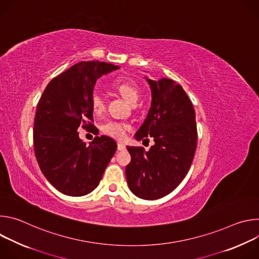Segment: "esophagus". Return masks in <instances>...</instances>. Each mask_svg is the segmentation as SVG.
Wrapping results in <instances>:
<instances>
[{
  "label": "esophagus",
  "instance_id": "obj_1",
  "mask_svg": "<svg viewBox=\"0 0 259 259\" xmlns=\"http://www.w3.org/2000/svg\"><path fill=\"white\" fill-rule=\"evenodd\" d=\"M118 150L119 151H125L126 150V145L124 143H122V142H119L118 143Z\"/></svg>",
  "mask_w": 259,
  "mask_h": 259
}]
</instances>
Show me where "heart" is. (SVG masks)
Here are the masks:
<instances>
[{
    "label": "heart",
    "mask_w": 259,
    "mask_h": 259,
    "mask_svg": "<svg viewBox=\"0 0 259 259\" xmlns=\"http://www.w3.org/2000/svg\"><path fill=\"white\" fill-rule=\"evenodd\" d=\"M112 87L117 92H119L123 96V98H125L132 105H134L139 99V96H140L139 88L135 83V81H133L130 78H126V77L117 78L113 81ZM90 103L94 114L99 115L103 112L104 100L100 93L96 91L93 92L90 98ZM128 130H129V126L127 124L123 122H118V121L106 122L102 127V131L106 135L116 139H123L126 136Z\"/></svg>",
    "instance_id": "heart-1"
}]
</instances>
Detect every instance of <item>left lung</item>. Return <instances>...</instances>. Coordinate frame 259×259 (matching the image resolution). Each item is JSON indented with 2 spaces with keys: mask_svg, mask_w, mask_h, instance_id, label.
I'll list each match as a JSON object with an SVG mask.
<instances>
[{
  "mask_svg": "<svg viewBox=\"0 0 259 259\" xmlns=\"http://www.w3.org/2000/svg\"><path fill=\"white\" fill-rule=\"evenodd\" d=\"M145 79L151 86L152 104L135 138L149 140L151 136L155 144L149 152L127 146L131 162L126 167V178L136 197L157 200L175 190L188 174L198 134L195 109L183 88L166 78Z\"/></svg>",
  "mask_w": 259,
  "mask_h": 259,
  "instance_id": "8db88e82",
  "label": "left lung"
}]
</instances>
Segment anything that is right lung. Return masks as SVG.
<instances>
[{"mask_svg": "<svg viewBox=\"0 0 259 259\" xmlns=\"http://www.w3.org/2000/svg\"><path fill=\"white\" fill-rule=\"evenodd\" d=\"M101 61H82L55 77L45 88L33 123V149L42 173L64 195L81 197L99 184L113 158L116 141L96 136L80 139V125L95 133L90 98L98 78L118 69Z\"/></svg>", "mask_w": 259, "mask_h": 259, "instance_id": "1", "label": "right lung"}]
</instances>
